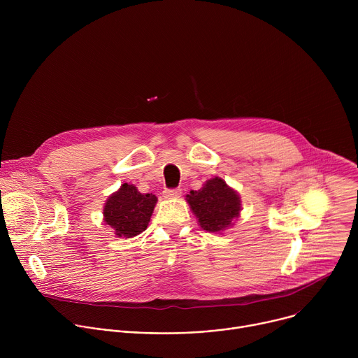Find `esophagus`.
I'll return each mask as SVG.
<instances>
[{
  "label": "esophagus",
  "mask_w": 358,
  "mask_h": 358,
  "mask_svg": "<svg viewBox=\"0 0 358 358\" xmlns=\"http://www.w3.org/2000/svg\"><path fill=\"white\" fill-rule=\"evenodd\" d=\"M166 198H180L181 196V189L180 188H173V189H166L164 191Z\"/></svg>",
  "instance_id": "34e87169"
}]
</instances>
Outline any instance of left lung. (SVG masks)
Wrapping results in <instances>:
<instances>
[{"label":"left lung","mask_w":358,"mask_h":358,"mask_svg":"<svg viewBox=\"0 0 358 358\" xmlns=\"http://www.w3.org/2000/svg\"><path fill=\"white\" fill-rule=\"evenodd\" d=\"M187 201L199 227L207 232L227 229L241 213L238 192L220 177L208 180L198 191H191Z\"/></svg>","instance_id":"8db88e82"}]
</instances>
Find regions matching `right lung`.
I'll list each match as a JSON object with an SVG mask.
<instances>
[{
	"label": "right lung",
	"mask_w": 358,
	"mask_h": 358,
	"mask_svg": "<svg viewBox=\"0 0 358 358\" xmlns=\"http://www.w3.org/2000/svg\"><path fill=\"white\" fill-rule=\"evenodd\" d=\"M156 203V195L141 194L137 187L124 182L108 198L103 220L119 238H133L145 231Z\"/></svg>",
	"instance_id": "add662e5"
}]
</instances>
